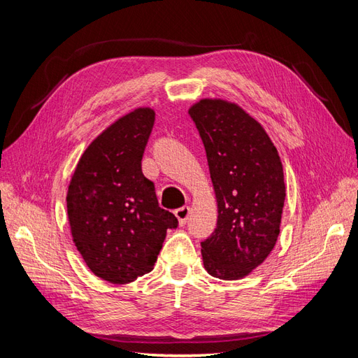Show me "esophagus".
<instances>
[{"label": "esophagus", "instance_id": "1", "mask_svg": "<svg viewBox=\"0 0 358 358\" xmlns=\"http://www.w3.org/2000/svg\"><path fill=\"white\" fill-rule=\"evenodd\" d=\"M175 215H176L179 224L180 225H185L187 221H188V216H189V208H188V206H183V208H179L175 212Z\"/></svg>", "mask_w": 358, "mask_h": 358}]
</instances>
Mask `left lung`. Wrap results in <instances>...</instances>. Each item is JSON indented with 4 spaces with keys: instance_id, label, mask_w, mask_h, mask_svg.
I'll return each instance as SVG.
<instances>
[{
    "instance_id": "obj_1",
    "label": "left lung",
    "mask_w": 358,
    "mask_h": 358,
    "mask_svg": "<svg viewBox=\"0 0 358 358\" xmlns=\"http://www.w3.org/2000/svg\"><path fill=\"white\" fill-rule=\"evenodd\" d=\"M203 140L218 221L201 242L203 264L220 279H242L272 252L285 201L282 162L272 140L242 107L204 99L189 109Z\"/></svg>"
}]
</instances>
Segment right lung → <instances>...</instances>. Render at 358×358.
<instances>
[{
    "label": "right lung",
    "mask_w": 358,
    "mask_h": 358,
    "mask_svg": "<svg viewBox=\"0 0 358 358\" xmlns=\"http://www.w3.org/2000/svg\"><path fill=\"white\" fill-rule=\"evenodd\" d=\"M154 122L149 107L119 117L86 148L69 185L73 242L91 272L110 284L149 273L167 230L178 227L142 171Z\"/></svg>",
    "instance_id": "right-lung-1"
}]
</instances>
